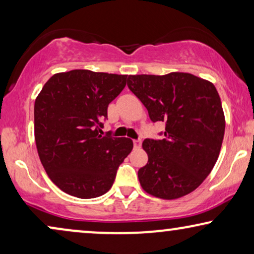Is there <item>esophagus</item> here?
Returning <instances> with one entry per match:
<instances>
[{
  "mask_svg": "<svg viewBox=\"0 0 254 254\" xmlns=\"http://www.w3.org/2000/svg\"><path fill=\"white\" fill-rule=\"evenodd\" d=\"M133 143H134V147H135V148H140L142 141H141V140H134Z\"/></svg>",
  "mask_w": 254,
  "mask_h": 254,
  "instance_id": "34e87169",
  "label": "esophagus"
}]
</instances>
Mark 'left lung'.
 I'll return each instance as SVG.
<instances>
[{"label": "left lung", "instance_id": "8db88e82", "mask_svg": "<svg viewBox=\"0 0 254 254\" xmlns=\"http://www.w3.org/2000/svg\"><path fill=\"white\" fill-rule=\"evenodd\" d=\"M127 85L152 123H165L163 140L142 143L148 154L137 172L142 189L164 200L187 195L207 178L221 151L225 118L216 88L189 72L129 75Z\"/></svg>", "mask_w": 254, "mask_h": 254}]
</instances>
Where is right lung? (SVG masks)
Wrapping results in <instances>:
<instances>
[{
  "label": "right lung",
  "instance_id": "obj_1",
  "mask_svg": "<svg viewBox=\"0 0 254 254\" xmlns=\"http://www.w3.org/2000/svg\"><path fill=\"white\" fill-rule=\"evenodd\" d=\"M126 82L127 75L75 69L52 76L36 98L38 155L50 179L69 195L105 194L133 149L130 138L99 134L109 104Z\"/></svg>",
  "mask_w": 254,
  "mask_h": 254
}]
</instances>
